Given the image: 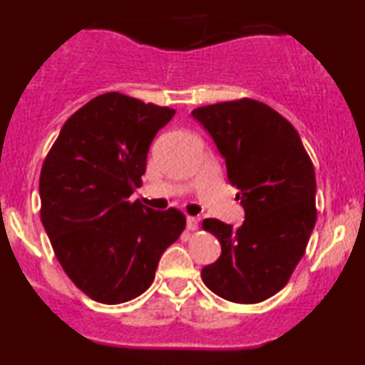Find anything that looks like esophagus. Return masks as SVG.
Wrapping results in <instances>:
<instances>
[{"label": "esophagus", "mask_w": 365, "mask_h": 365, "mask_svg": "<svg viewBox=\"0 0 365 365\" xmlns=\"http://www.w3.org/2000/svg\"><path fill=\"white\" fill-rule=\"evenodd\" d=\"M199 228V220L194 216H188L187 217V230L188 232H195V230Z\"/></svg>", "instance_id": "esophagus-1"}]
</instances>
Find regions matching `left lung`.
Returning <instances> with one entry per match:
<instances>
[{"mask_svg": "<svg viewBox=\"0 0 365 365\" xmlns=\"http://www.w3.org/2000/svg\"><path fill=\"white\" fill-rule=\"evenodd\" d=\"M226 161L245 209L238 228L207 217L202 228L221 244L202 282L221 299L259 304L288 283L316 225V175L300 135L261 101L235 99L195 108Z\"/></svg>", "mask_w": 365, "mask_h": 365, "instance_id": "left-lung-1", "label": "left lung"}]
</instances>
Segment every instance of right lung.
Wrapping results in <instances>:
<instances>
[{
  "instance_id": "obj_1",
  "label": "right lung",
  "mask_w": 365,
  "mask_h": 365,
  "mask_svg": "<svg viewBox=\"0 0 365 365\" xmlns=\"http://www.w3.org/2000/svg\"><path fill=\"white\" fill-rule=\"evenodd\" d=\"M175 110L106 92L65 121L39 178L41 221L75 287L101 304H123L154 282L163 252L185 230L178 209L132 202L148 150Z\"/></svg>"
}]
</instances>
